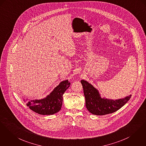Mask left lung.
I'll return each mask as SVG.
<instances>
[{"label":"left lung","instance_id":"left-lung-1","mask_svg":"<svg viewBox=\"0 0 146 146\" xmlns=\"http://www.w3.org/2000/svg\"><path fill=\"white\" fill-rule=\"evenodd\" d=\"M80 83L83 88L86 108L90 113L94 115H102L118 111L130 100L132 96L130 94L118 100L102 98L98 90L87 81L82 80Z\"/></svg>","mask_w":146,"mask_h":146}]
</instances>
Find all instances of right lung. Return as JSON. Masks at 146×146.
Masks as SVG:
<instances>
[{"mask_svg": "<svg viewBox=\"0 0 146 146\" xmlns=\"http://www.w3.org/2000/svg\"><path fill=\"white\" fill-rule=\"evenodd\" d=\"M70 84L68 79L63 80L46 97L40 100H29L27 106L34 112L42 115H52L58 112L62 107L63 95ZM23 100L24 102L28 100Z\"/></svg>", "mask_w": 146, "mask_h": 146, "instance_id": "right-lung-1", "label": "right lung"}]
</instances>
